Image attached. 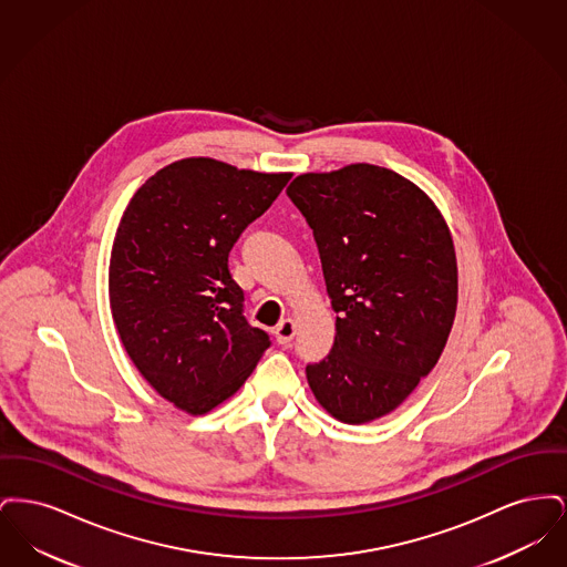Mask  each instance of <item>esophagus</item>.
Instances as JSON below:
<instances>
[{
    "label": "esophagus",
    "instance_id": "obj_1",
    "mask_svg": "<svg viewBox=\"0 0 567 567\" xmlns=\"http://www.w3.org/2000/svg\"><path fill=\"white\" fill-rule=\"evenodd\" d=\"M274 336H276V340L280 344H289L296 338V323L291 319L280 321V324L274 329Z\"/></svg>",
    "mask_w": 567,
    "mask_h": 567
}]
</instances>
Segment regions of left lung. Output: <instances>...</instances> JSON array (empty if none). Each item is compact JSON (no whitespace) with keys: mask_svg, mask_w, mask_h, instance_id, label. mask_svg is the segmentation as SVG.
<instances>
[{"mask_svg":"<svg viewBox=\"0 0 567 567\" xmlns=\"http://www.w3.org/2000/svg\"><path fill=\"white\" fill-rule=\"evenodd\" d=\"M287 195L312 229L336 310L329 354L306 365L324 410L361 425L389 414L437 363L457 310V259L432 199L368 163L301 174Z\"/></svg>","mask_w":567,"mask_h":567,"instance_id":"1","label":"left lung"}]
</instances>
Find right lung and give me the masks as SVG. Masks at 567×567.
<instances>
[{
	"mask_svg": "<svg viewBox=\"0 0 567 567\" xmlns=\"http://www.w3.org/2000/svg\"><path fill=\"white\" fill-rule=\"evenodd\" d=\"M291 174L183 159L135 190L110 255L112 319L140 374L204 414L250 377L270 336L246 321L229 250Z\"/></svg>",
	"mask_w": 567,
	"mask_h": 567,
	"instance_id": "1",
	"label": "right lung"
}]
</instances>
